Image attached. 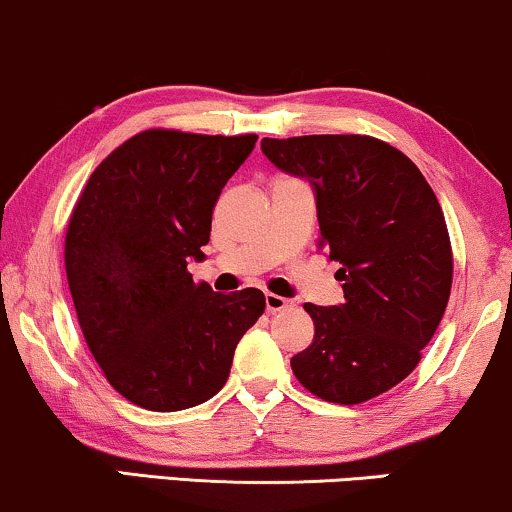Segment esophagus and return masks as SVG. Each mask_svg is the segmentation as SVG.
Segmentation results:
<instances>
[{"label":"esophagus","instance_id":"esophagus-1","mask_svg":"<svg viewBox=\"0 0 512 512\" xmlns=\"http://www.w3.org/2000/svg\"><path fill=\"white\" fill-rule=\"evenodd\" d=\"M264 302H267V309L269 312H283V309H288L290 304V300H286V297H281V295H274V293H267L264 295Z\"/></svg>","mask_w":512,"mask_h":512}]
</instances>
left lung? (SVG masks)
<instances>
[{"label": "left lung", "instance_id": "1", "mask_svg": "<svg viewBox=\"0 0 512 512\" xmlns=\"http://www.w3.org/2000/svg\"><path fill=\"white\" fill-rule=\"evenodd\" d=\"M278 170L309 181L319 245L340 262L345 302L316 307L295 378L333 404H361L409 375L451 293V243L435 191L397 148L361 134L262 139Z\"/></svg>", "mask_w": 512, "mask_h": 512}]
</instances>
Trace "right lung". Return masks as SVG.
I'll return each mask as SVG.
<instances>
[{
  "label": "right lung",
  "instance_id": "add662e5",
  "mask_svg": "<svg viewBox=\"0 0 512 512\" xmlns=\"http://www.w3.org/2000/svg\"><path fill=\"white\" fill-rule=\"evenodd\" d=\"M255 141L146 129L96 167L77 200L66 234L77 321L108 383L141 409L215 397L264 312L262 290L222 295L186 269L205 257L212 208Z\"/></svg>",
  "mask_w": 512,
  "mask_h": 512
}]
</instances>
